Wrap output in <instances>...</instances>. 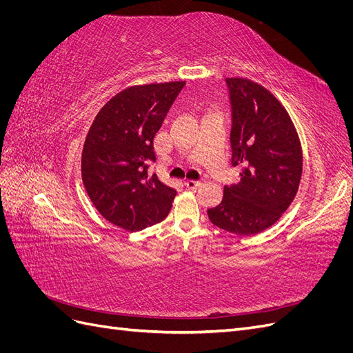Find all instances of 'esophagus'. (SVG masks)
I'll return each instance as SVG.
<instances>
[{
	"label": "esophagus",
	"mask_w": 353,
	"mask_h": 353,
	"mask_svg": "<svg viewBox=\"0 0 353 353\" xmlns=\"http://www.w3.org/2000/svg\"><path fill=\"white\" fill-rule=\"evenodd\" d=\"M184 185H185L187 188H190V190H196L197 187L201 185V181H191V179H187L185 183H184Z\"/></svg>",
	"instance_id": "34e87169"
}]
</instances>
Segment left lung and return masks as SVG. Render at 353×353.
<instances>
[{
	"instance_id": "8db88e82",
	"label": "left lung",
	"mask_w": 353,
	"mask_h": 353,
	"mask_svg": "<svg viewBox=\"0 0 353 353\" xmlns=\"http://www.w3.org/2000/svg\"><path fill=\"white\" fill-rule=\"evenodd\" d=\"M231 104V165L240 183L223 187L218 206L208 209L216 225L237 236L258 234L280 219L302 176V148L285 109L262 85L227 78Z\"/></svg>"
}]
</instances>
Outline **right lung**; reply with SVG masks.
<instances>
[{
	"instance_id": "right-lung-1",
	"label": "right lung",
	"mask_w": 353,
	"mask_h": 353,
	"mask_svg": "<svg viewBox=\"0 0 353 353\" xmlns=\"http://www.w3.org/2000/svg\"><path fill=\"white\" fill-rule=\"evenodd\" d=\"M185 82L126 88L104 104L82 150V181L101 215L128 231L163 221L176 190L148 168L156 162L153 140Z\"/></svg>"
}]
</instances>
